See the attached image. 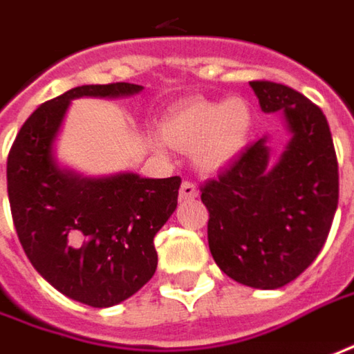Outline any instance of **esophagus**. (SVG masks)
<instances>
[{"mask_svg":"<svg viewBox=\"0 0 354 354\" xmlns=\"http://www.w3.org/2000/svg\"><path fill=\"white\" fill-rule=\"evenodd\" d=\"M194 198H198V188L194 186L192 182H182V186H180V202H188V200H194Z\"/></svg>","mask_w":354,"mask_h":354,"instance_id":"1","label":"esophagus"}]
</instances>
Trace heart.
Returning a JSON list of instances; mask_svg holds the SVG:
<instances>
[{
	"label": "heart",
	"mask_w": 354,
	"mask_h": 354,
	"mask_svg": "<svg viewBox=\"0 0 354 354\" xmlns=\"http://www.w3.org/2000/svg\"><path fill=\"white\" fill-rule=\"evenodd\" d=\"M254 131V109L241 97L184 100L162 118L166 145L190 152L198 170L216 174L245 150Z\"/></svg>",
	"instance_id": "b5f03b06"
}]
</instances>
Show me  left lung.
<instances>
[{
    "label": "left lung",
    "mask_w": 354,
    "mask_h": 354,
    "mask_svg": "<svg viewBox=\"0 0 354 354\" xmlns=\"http://www.w3.org/2000/svg\"><path fill=\"white\" fill-rule=\"evenodd\" d=\"M263 113H283L289 142L271 160L268 136L200 188L214 261L234 281L279 289L313 263L339 204V166L323 111L301 93L252 81Z\"/></svg>",
    "instance_id": "1"
}]
</instances>
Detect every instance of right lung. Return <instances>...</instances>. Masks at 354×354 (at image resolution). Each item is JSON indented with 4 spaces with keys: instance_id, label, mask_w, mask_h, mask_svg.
<instances>
[{
    "instance_id": "obj_1",
    "label": "right lung",
    "mask_w": 354,
    "mask_h": 354,
    "mask_svg": "<svg viewBox=\"0 0 354 354\" xmlns=\"http://www.w3.org/2000/svg\"><path fill=\"white\" fill-rule=\"evenodd\" d=\"M140 91L132 83L75 86L43 102L9 150V206L25 255L57 291L91 307H113L150 281L158 266L154 236L176 209L182 180L85 178L59 166L55 138L73 99Z\"/></svg>"
}]
</instances>
